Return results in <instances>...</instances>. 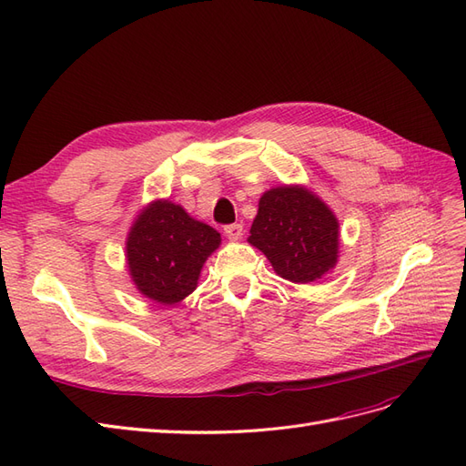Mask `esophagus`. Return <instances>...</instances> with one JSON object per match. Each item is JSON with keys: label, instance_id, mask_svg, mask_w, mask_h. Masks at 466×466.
Wrapping results in <instances>:
<instances>
[{"label": "esophagus", "instance_id": "obj_1", "mask_svg": "<svg viewBox=\"0 0 466 466\" xmlns=\"http://www.w3.org/2000/svg\"><path fill=\"white\" fill-rule=\"evenodd\" d=\"M223 231H225V235H228L229 241H241V238H243V225L241 223L228 225V228H225Z\"/></svg>", "mask_w": 466, "mask_h": 466}]
</instances>
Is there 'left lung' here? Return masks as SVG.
<instances>
[{"label": "left lung", "mask_w": 466, "mask_h": 466, "mask_svg": "<svg viewBox=\"0 0 466 466\" xmlns=\"http://www.w3.org/2000/svg\"><path fill=\"white\" fill-rule=\"evenodd\" d=\"M247 241L293 284H311L338 262L340 223L334 211L303 185L266 190Z\"/></svg>", "instance_id": "1"}]
</instances>
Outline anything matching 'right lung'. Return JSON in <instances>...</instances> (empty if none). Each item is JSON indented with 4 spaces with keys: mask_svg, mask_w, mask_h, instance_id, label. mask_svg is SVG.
Segmentation results:
<instances>
[{
    "mask_svg": "<svg viewBox=\"0 0 466 466\" xmlns=\"http://www.w3.org/2000/svg\"><path fill=\"white\" fill-rule=\"evenodd\" d=\"M221 235L171 200L137 211L126 237V264L136 289L159 305H177L198 288L200 272Z\"/></svg>",
    "mask_w": 466,
    "mask_h": 466,
    "instance_id": "1",
    "label": "right lung"
}]
</instances>
